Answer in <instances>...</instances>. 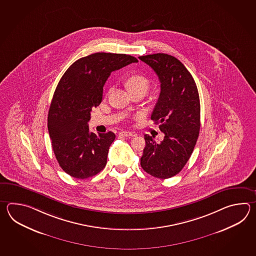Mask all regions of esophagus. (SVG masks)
Instances as JSON below:
<instances>
[{
    "mask_svg": "<svg viewBox=\"0 0 256 256\" xmlns=\"http://www.w3.org/2000/svg\"><path fill=\"white\" fill-rule=\"evenodd\" d=\"M120 136H126V137H134L137 134L136 132H122Z\"/></svg>",
    "mask_w": 256,
    "mask_h": 256,
    "instance_id": "esophagus-1",
    "label": "esophagus"
}]
</instances>
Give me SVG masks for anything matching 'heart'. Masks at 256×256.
Listing matches in <instances>:
<instances>
[{
	"instance_id": "heart-1",
	"label": "heart",
	"mask_w": 256,
	"mask_h": 256,
	"mask_svg": "<svg viewBox=\"0 0 256 256\" xmlns=\"http://www.w3.org/2000/svg\"><path fill=\"white\" fill-rule=\"evenodd\" d=\"M126 85L130 93L139 92V90H144L146 92L147 90L150 86V82L147 78L142 75L134 74L127 78Z\"/></svg>"
}]
</instances>
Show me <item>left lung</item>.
<instances>
[{
    "label": "left lung",
    "instance_id": "left-lung-1",
    "mask_svg": "<svg viewBox=\"0 0 256 256\" xmlns=\"http://www.w3.org/2000/svg\"><path fill=\"white\" fill-rule=\"evenodd\" d=\"M139 58L152 68L161 83L151 119L164 134L160 144L144 136L141 166L152 176L166 180L180 173L196 146L200 129V96L190 71L173 56L158 53Z\"/></svg>",
    "mask_w": 256,
    "mask_h": 256
}]
</instances>
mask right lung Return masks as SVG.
<instances>
[{
  "label": "right lung",
  "instance_id": "obj_1",
  "mask_svg": "<svg viewBox=\"0 0 256 256\" xmlns=\"http://www.w3.org/2000/svg\"><path fill=\"white\" fill-rule=\"evenodd\" d=\"M137 62L129 54L95 53L75 61L60 78L49 108L48 127L56 158L66 174L85 180L105 168L115 134L90 132V112L102 102L110 73Z\"/></svg>",
  "mask_w": 256,
  "mask_h": 256
}]
</instances>
